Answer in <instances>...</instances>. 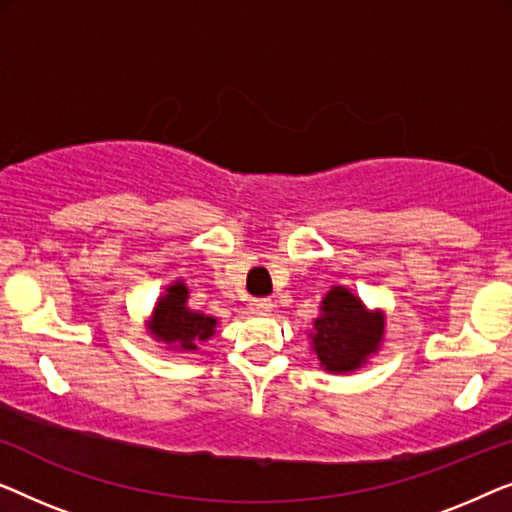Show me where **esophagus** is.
Here are the masks:
<instances>
[{
    "instance_id": "obj_1",
    "label": "esophagus",
    "mask_w": 512,
    "mask_h": 512,
    "mask_svg": "<svg viewBox=\"0 0 512 512\" xmlns=\"http://www.w3.org/2000/svg\"><path fill=\"white\" fill-rule=\"evenodd\" d=\"M250 308H253V311L259 315H266L273 311V301L269 297H255L253 301H250Z\"/></svg>"
}]
</instances>
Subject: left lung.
Here are the masks:
<instances>
[{"label": "left lung", "mask_w": 512, "mask_h": 512, "mask_svg": "<svg viewBox=\"0 0 512 512\" xmlns=\"http://www.w3.org/2000/svg\"><path fill=\"white\" fill-rule=\"evenodd\" d=\"M383 336V318L373 315L343 287H331L315 320L313 348L327 371L345 373L362 366Z\"/></svg>", "instance_id": "obj_1"}]
</instances>
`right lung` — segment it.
<instances>
[{"instance_id":"add662e5","label":"right lung","mask_w":512,"mask_h":512,"mask_svg":"<svg viewBox=\"0 0 512 512\" xmlns=\"http://www.w3.org/2000/svg\"><path fill=\"white\" fill-rule=\"evenodd\" d=\"M187 287L176 283L167 287V294L155 306V336L164 343H178V348L194 350L197 341H206L213 336L215 318L204 313H194L185 306Z\"/></svg>"}]
</instances>
